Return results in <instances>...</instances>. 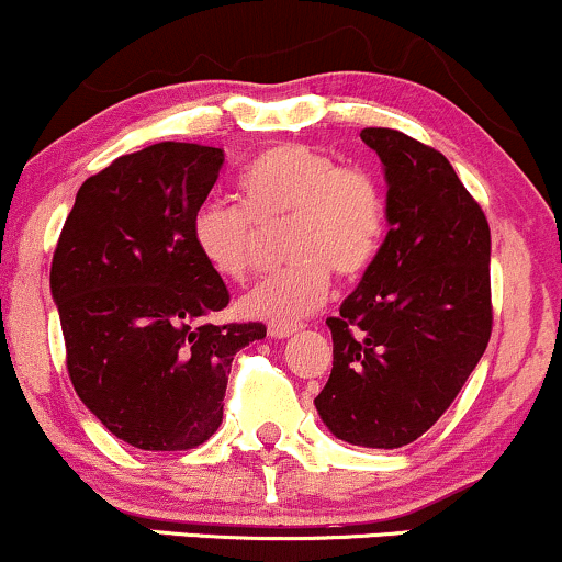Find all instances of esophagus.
Listing matches in <instances>:
<instances>
[{"mask_svg":"<svg viewBox=\"0 0 562 562\" xmlns=\"http://www.w3.org/2000/svg\"><path fill=\"white\" fill-rule=\"evenodd\" d=\"M301 322H282V319H272L269 322V335L272 338H288V335L299 333Z\"/></svg>","mask_w":562,"mask_h":562,"instance_id":"34e87169","label":"esophagus"}]
</instances>
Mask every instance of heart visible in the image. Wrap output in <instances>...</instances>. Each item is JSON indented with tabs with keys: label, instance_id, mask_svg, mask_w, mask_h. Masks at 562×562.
Here are the masks:
<instances>
[{
	"label": "heart",
	"instance_id": "heart-1",
	"mask_svg": "<svg viewBox=\"0 0 562 562\" xmlns=\"http://www.w3.org/2000/svg\"><path fill=\"white\" fill-rule=\"evenodd\" d=\"M243 205L211 198L192 216L198 254L227 282L256 272L263 232H282L290 263L243 299L254 317L295 319L312 312L330 288V272L357 280L385 240L389 205L370 171L344 166L312 145H274L240 179Z\"/></svg>",
	"mask_w": 562,
	"mask_h": 562
}]
</instances>
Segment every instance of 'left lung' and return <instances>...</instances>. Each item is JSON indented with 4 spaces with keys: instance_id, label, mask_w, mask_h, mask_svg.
Instances as JSON below:
<instances>
[{
    "instance_id": "8db88e82",
    "label": "left lung",
    "mask_w": 562,
    "mask_h": 562,
    "mask_svg": "<svg viewBox=\"0 0 562 562\" xmlns=\"http://www.w3.org/2000/svg\"><path fill=\"white\" fill-rule=\"evenodd\" d=\"M389 179V235L327 317L333 372L314 398L353 447L398 449L449 409L492 338L488 222L441 153L396 128H362Z\"/></svg>"
}]
</instances>
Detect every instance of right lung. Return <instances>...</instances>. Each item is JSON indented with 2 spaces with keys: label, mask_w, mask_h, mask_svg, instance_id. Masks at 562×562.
<instances>
[{
  "label": "right lung",
  "mask_w": 562,
  "mask_h": 562,
  "mask_svg": "<svg viewBox=\"0 0 562 562\" xmlns=\"http://www.w3.org/2000/svg\"><path fill=\"white\" fill-rule=\"evenodd\" d=\"M222 147L158 142L89 177L53 256L66 367L89 412L121 441L184 451L222 425L232 359L263 322H209L229 290L192 240Z\"/></svg>",
  "instance_id": "add662e5"
}]
</instances>
